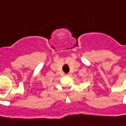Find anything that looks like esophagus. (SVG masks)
<instances>
[{
    "mask_svg": "<svg viewBox=\"0 0 126 126\" xmlns=\"http://www.w3.org/2000/svg\"><path fill=\"white\" fill-rule=\"evenodd\" d=\"M66 76H70V75H71V73H68V74H66Z\"/></svg>",
    "mask_w": 126,
    "mask_h": 126,
    "instance_id": "obj_1",
    "label": "esophagus"
}]
</instances>
